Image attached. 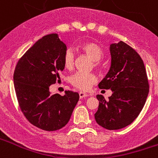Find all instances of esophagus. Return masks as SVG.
Here are the masks:
<instances>
[{"label":"esophagus","instance_id":"1","mask_svg":"<svg viewBox=\"0 0 158 158\" xmlns=\"http://www.w3.org/2000/svg\"><path fill=\"white\" fill-rule=\"evenodd\" d=\"M89 96V94L83 93V92H80V93H79V96H80V99L84 98V97H87V96Z\"/></svg>","mask_w":158,"mask_h":158}]
</instances>
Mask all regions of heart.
Masks as SVG:
<instances>
[{
    "label": "heart",
    "mask_w": 158,
    "mask_h": 158,
    "mask_svg": "<svg viewBox=\"0 0 158 158\" xmlns=\"http://www.w3.org/2000/svg\"><path fill=\"white\" fill-rule=\"evenodd\" d=\"M77 49L83 53H85L88 56L95 62V66H100V63L97 61L101 59L104 56V51L98 43L95 42H84L77 46ZM74 54L72 50L67 49L63 54L62 62L65 69H71L73 65ZM96 81V77L93 73H85L78 72L75 73L71 78V84L77 89L87 91Z\"/></svg>",
    "instance_id": "heart-1"
}]
</instances>
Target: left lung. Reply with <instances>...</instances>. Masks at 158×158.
I'll list each match as a JSON object with an SVG mask.
<instances>
[{
  "label": "left lung",
  "mask_w": 158,
  "mask_h": 158,
  "mask_svg": "<svg viewBox=\"0 0 158 158\" xmlns=\"http://www.w3.org/2000/svg\"><path fill=\"white\" fill-rule=\"evenodd\" d=\"M111 67L98 85L111 89L108 100L97 95L98 110L95 119L102 127L118 130L128 126L139 116L149 93V82L142 58L124 42L110 45Z\"/></svg>",
  "instance_id": "1"
}]
</instances>
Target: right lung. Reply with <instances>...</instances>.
Masks as SVG:
<instances>
[{"label": "right lung", "instance_id": "obj_1", "mask_svg": "<svg viewBox=\"0 0 158 158\" xmlns=\"http://www.w3.org/2000/svg\"><path fill=\"white\" fill-rule=\"evenodd\" d=\"M65 51L58 34L43 36L20 58L14 71V87L22 112L32 125L44 131L65 127L79 100L77 93L65 91L61 96L49 90L60 80Z\"/></svg>", "mask_w": 158, "mask_h": 158}]
</instances>
